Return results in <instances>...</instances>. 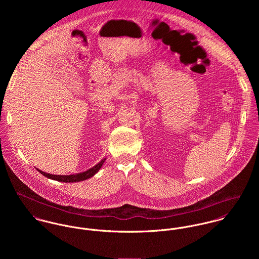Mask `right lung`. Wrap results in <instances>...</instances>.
Here are the masks:
<instances>
[{
  "instance_id": "1",
  "label": "right lung",
  "mask_w": 259,
  "mask_h": 259,
  "mask_svg": "<svg viewBox=\"0 0 259 259\" xmlns=\"http://www.w3.org/2000/svg\"><path fill=\"white\" fill-rule=\"evenodd\" d=\"M106 158H104L103 160H101L98 164H96L95 166H93L92 168H90L89 170L87 171H83V172H80V174H76V175H70V176H57V175H51V174H47V172H44L41 170H38L40 172V175L45 176L46 178H49L51 180H54V181H58V182H63V183H76V182H82V181H85L90 178H92L93 176H95L99 170L100 168L102 167V165L104 164Z\"/></svg>"
}]
</instances>
